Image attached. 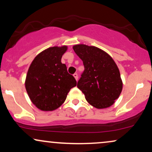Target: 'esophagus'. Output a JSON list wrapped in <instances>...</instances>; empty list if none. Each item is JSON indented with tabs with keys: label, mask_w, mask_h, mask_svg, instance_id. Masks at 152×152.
Masks as SVG:
<instances>
[{
	"label": "esophagus",
	"mask_w": 152,
	"mask_h": 152,
	"mask_svg": "<svg viewBox=\"0 0 152 152\" xmlns=\"http://www.w3.org/2000/svg\"><path fill=\"white\" fill-rule=\"evenodd\" d=\"M74 77L75 78V79H76V81H78V74H76V73H75V74H74Z\"/></svg>",
	"instance_id": "1"
}]
</instances>
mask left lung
Returning <instances> with one entry per match:
<instances>
[{
  "label": "left lung",
  "instance_id": "obj_1",
  "mask_svg": "<svg viewBox=\"0 0 152 152\" xmlns=\"http://www.w3.org/2000/svg\"><path fill=\"white\" fill-rule=\"evenodd\" d=\"M75 53L83 61L84 71L77 87L88 103L96 108L108 107L118 99L122 90L120 71L113 58L96 47L76 45Z\"/></svg>",
  "mask_w": 152,
  "mask_h": 152
}]
</instances>
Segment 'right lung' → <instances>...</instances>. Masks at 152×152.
<instances>
[{
	"label": "right lung",
	"mask_w": 152,
	"mask_h": 152,
	"mask_svg": "<svg viewBox=\"0 0 152 152\" xmlns=\"http://www.w3.org/2000/svg\"><path fill=\"white\" fill-rule=\"evenodd\" d=\"M67 46L53 47L37 54L29 67L25 88L32 103L42 111H52L64 103L76 81L61 60Z\"/></svg>",
	"instance_id": "right-lung-1"
}]
</instances>
